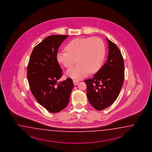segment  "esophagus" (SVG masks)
<instances>
[{
    "label": "esophagus",
    "mask_w": 152,
    "mask_h": 152,
    "mask_svg": "<svg viewBox=\"0 0 152 152\" xmlns=\"http://www.w3.org/2000/svg\"><path fill=\"white\" fill-rule=\"evenodd\" d=\"M79 83V81L77 80H73V83L75 84V85H77Z\"/></svg>",
    "instance_id": "esophagus-1"
}]
</instances>
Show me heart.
I'll list each match as a JSON object with an SVG mask.
<instances>
[{"label": "heart", "instance_id": "b5f03b06", "mask_svg": "<svg viewBox=\"0 0 152 152\" xmlns=\"http://www.w3.org/2000/svg\"><path fill=\"white\" fill-rule=\"evenodd\" d=\"M65 49L66 52L57 53L56 58L66 68H71L78 62L67 72L69 76L75 79L84 77L89 72L94 73L98 71L105 56L104 43L98 37L73 39L67 44Z\"/></svg>", "mask_w": 152, "mask_h": 152}]
</instances>
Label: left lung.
<instances>
[{"instance_id": "8db88e82", "label": "left lung", "mask_w": 152, "mask_h": 152, "mask_svg": "<svg viewBox=\"0 0 152 152\" xmlns=\"http://www.w3.org/2000/svg\"><path fill=\"white\" fill-rule=\"evenodd\" d=\"M107 41L109 49L107 62L93 78L85 80L88 101L99 111L113 103L124 79V64L121 52L116 44L107 39Z\"/></svg>"}]
</instances>
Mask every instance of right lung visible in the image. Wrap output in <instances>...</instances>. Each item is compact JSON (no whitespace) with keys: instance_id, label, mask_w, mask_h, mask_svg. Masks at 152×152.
<instances>
[{"instance_id":"1","label":"right lung","mask_w":152,"mask_h":152,"mask_svg":"<svg viewBox=\"0 0 152 152\" xmlns=\"http://www.w3.org/2000/svg\"><path fill=\"white\" fill-rule=\"evenodd\" d=\"M67 35L49 36L36 45L27 67V78L31 92L46 110L56 113L69 102L74 84L71 78L58 82L62 71L56 58L62 42Z\"/></svg>"}]
</instances>
